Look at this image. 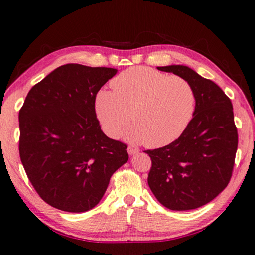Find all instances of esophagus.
Instances as JSON below:
<instances>
[{
    "instance_id": "34e87169",
    "label": "esophagus",
    "mask_w": 255,
    "mask_h": 255,
    "mask_svg": "<svg viewBox=\"0 0 255 255\" xmlns=\"http://www.w3.org/2000/svg\"><path fill=\"white\" fill-rule=\"evenodd\" d=\"M127 150H128V154H129V155H135V154H137L138 151H139V150L137 149V148L132 147V146H129V147L127 148Z\"/></svg>"
}]
</instances>
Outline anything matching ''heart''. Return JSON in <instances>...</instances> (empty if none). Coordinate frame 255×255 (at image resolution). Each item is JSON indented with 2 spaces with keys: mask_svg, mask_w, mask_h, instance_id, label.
I'll return each mask as SVG.
<instances>
[{
  "mask_svg": "<svg viewBox=\"0 0 255 255\" xmlns=\"http://www.w3.org/2000/svg\"><path fill=\"white\" fill-rule=\"evenodd\" d=\"M112 87L98 92L96 113L113 138L131 120L127 140L150 148L167 146L183 135L195 114V90L180 77L135 67L115 77Z\"/></svg>",
  "mask_w": 255,
  "mask_h": 255,
  "instance_id": "b5f03b06",
  "label": "heart"
}]
</instances>
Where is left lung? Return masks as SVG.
Segmentation results:
<instances>
[{
    "mask_svg": "<svg viewBox=\"0 0 255 255\" xmlns=\"http://www.w3.org/2000/svg\"><path fill=\"white\" fill-rule=\"evenodd\" d=\"M193 86L196 109L178 139L154 150L148 185L160 204L173 211H188L207 204L228 186L238 149L233 106L212 80L180 64L157 67Z\"/></svg>",
    "mask_w": 255,
    "mask_h": 255,
    "instance_id": "1",
    "label": "left lung"
}]
</instances>
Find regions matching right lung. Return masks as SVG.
Instances as JSON below:
<instances>
[{
  "instance_id": "right-lung-1",
  "label": "right lung",
  "mask_w": 255,
  "mask_h": 255,
  "mask_svg": "<svg viewBox=\"0 0 255 255\" xmlns=\"http://www.w3.org/2000/svg\"><path fill=\"white\" fill-rule=\"evenodd\" d=\"M117 69L64 64L31 88L18 113L20 157L32 186L58 210L87 212L127 163V146L101 130L96 96Z\"/></svg>"
}]
</instances>
